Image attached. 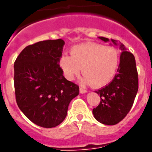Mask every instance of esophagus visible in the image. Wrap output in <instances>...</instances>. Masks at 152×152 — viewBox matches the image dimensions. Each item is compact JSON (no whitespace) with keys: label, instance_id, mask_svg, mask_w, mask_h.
Instances as JSON below:
<instances>
[{"label":"esophagus","instance_id":"obj_1","mask_svg":"<svg viewBox=\"0 0 152 152\" xmlns=\"http://www.w3.org/2000/svg\"><path fill=\"white\" fill-rule=\"evenodd\" d=\"M86 92H87V91H86V90H84L83 88H81V87L80 88V94H86Z\"/></svg>","mask_w":152,"mask_h":152}]
</instances>
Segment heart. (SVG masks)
Instances as JSON below:
<instances>
[{
    "instance_id": "b5f03b06",
    "label": "heart",
    "mask_w": 152,
    "mask_h": 152,
    "mask_svg": "<svg viewBox=\"0 0 152 152\" xmlns=\"http://www.w3.org/2000/svg\"><path fill=\"white\" fill-rule=\"evenodd\" d=\"M120 63V53L115 47L96 42L76 45L71 56L61 55L58 65L69 80H73L82 71V83L95 87L105 86L114 77Z\"/></svg>"
}]
</instances>
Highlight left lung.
Listing matches in <instances>:
<instances>
[{"instance_id":"left-lung-1","label":"left lung","mask_w":152,"mask_h":152,"mask_svg":"<svg viewBox=\"0 0 152 152\" xmlns=\"http://www.w3.org/2000/svg\"><path fill=\"white\" fill-rule=\"evenodd\" d=\"M105 42L109 39L99 37ZM121 51L117 74L111 82L96 93L100 95V104L93 110L95 119L106 125H114L126 117L134 101L138 90V75L134 55L126 51L121 42L111 39Z\"/></svg>"}]
</instances>
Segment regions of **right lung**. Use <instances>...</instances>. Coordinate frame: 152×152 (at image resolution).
Listing matches in <instances>:
<instances>
[{
	"label": "right lung",
	"instance_id": "1",
	"mask_svg": "<svg viewBox=\"0 0 152 152\" xmlns=\"http://www.w3.org/2000/svg\"><path fill=\"white\" fill-rule=\"evenodd\" d=\"M65 42L45 40L25 47L14 65L15 92L19 109L31 121L51 128L65 120L80 88L66 80L58 65Z\"/></svg>",
	"mask_w": 152,
	"mask_h": 152
}]
</instances>
